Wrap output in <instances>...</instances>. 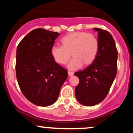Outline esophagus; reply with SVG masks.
Instances as JSON below:
<instances>
[{
  "label": "esophagus",
  "instance_id": "esophagus-1",
  "mask_svg": "<svg viewBox=\"0 0 133 133\" xmlns=\"http://www.w3.org/2000/svg\"><path fill=\"white\" fill-rule=\"evenodd\" d=\"M68 75L69 76H72L74 75V72L72 71H68Z\"/></svg>",
  "mask_w": 133,
  "mask_h": 133
}]
</instances>
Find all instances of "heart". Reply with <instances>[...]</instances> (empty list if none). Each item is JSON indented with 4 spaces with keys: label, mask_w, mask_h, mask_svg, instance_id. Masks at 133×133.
Instances as JSON below:
<instances>
[{
    "label": "heart",
    "mask_w": 133,
    "mask_h": 133,
    "mask_svg": "<svg viewBox=\"0 0 133 133\" xmlns=\"http://www.w3.org/2000/svg\"><path fill=\"white\" fill-rule=\"evenodd\" d=\"M61 42L62 45L52 46L51 54L59 64H65L72 54L74 57L68 65L71 69L81 68L83 63L89 64L92 62L99 49L97 38L86 32H74L65 35L61 39Z\"/></svg>",
    "instance_id": "1"
}]
</instances>
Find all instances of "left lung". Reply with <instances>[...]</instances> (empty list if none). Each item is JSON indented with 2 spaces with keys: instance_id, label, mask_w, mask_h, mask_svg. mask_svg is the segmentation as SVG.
<instances>
[{
  "instance_id": "obj_1",
  "label": "left lung",
  "mask_w": 133,
  "mask_h": 133,
  "mask_svg": "<svg viewBox=\"0 0 133 133\" xmlns=\"http://www.w3.org/2000/svg\"><path fill=\"white\" fill-rule=\"evenodd\" d=\"M94 29L98 32L97 54L89 66L74 73L79 79L75 89L76 97L87 106H94L104 99L117 70V50L112 35L102 29Z\"/></svg>"
}]
</instances>
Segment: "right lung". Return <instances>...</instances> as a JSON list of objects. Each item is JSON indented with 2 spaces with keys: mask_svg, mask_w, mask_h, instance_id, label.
<instances>
[{
  "mask_svg": "<svg viewBox=\"0 0 133 133\" xmlns=\"http://www.w3.org/2000/svg\"><path fill=\"white\" fill-rule=\"evenodd\" d=\"M59 35L57 32L36 29L17 47L16 71L19 88L27 99L37 106L54 103L68 78V71L56 63L51 54Z\"/></svg>",
  "mask_w": 133,
  "mask_h": 133,
  "instance_id": "right-lung-1",
  "label": "right lung"
}]
</instances>
